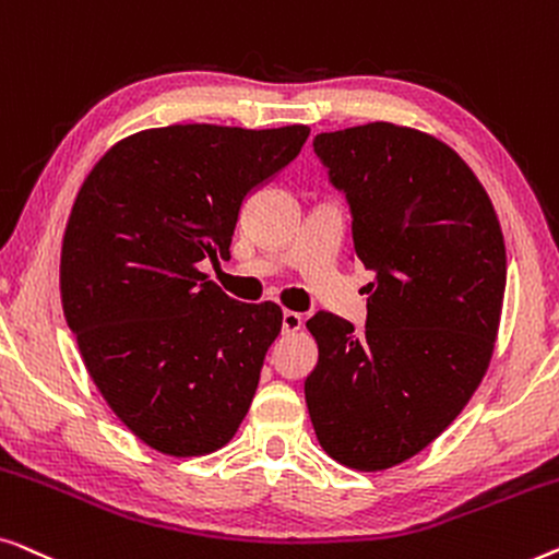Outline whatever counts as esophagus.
Instances as JSON below:
<instances>
[{
  "instance_id": "obj_1",
  "label": "esophagus",
  "mask_w": 559,
  "mask_h": 559,
  "mask_svg": "<svg viewBox=\"0 0 559 559\" xmlns=\"http://www.w3.org/2000/svg\"><path fill=\"white\" fill-rule=\"evenodd\" d=\"M304 326V317L298 311H283V332L286 334H296L301 332Z\"/></svg>"
}]
</instances>
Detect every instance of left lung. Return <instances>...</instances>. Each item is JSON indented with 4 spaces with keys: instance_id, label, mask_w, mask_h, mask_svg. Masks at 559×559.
<instances>
[{
    "instance_id": "obj_1",
    "label": "left lung",
    "mask_w": 559,
    "mask_h": 559,
    "mask_svg": "<svg viewBox=\"0 0 559 559\" xmlns=\"http://www.w3.org/2000/svg\"><path fill=\"white\" fill-rule=\"evenodd\" d=\"M313 152L352 207L355 253L374 271L367 326L319 311L304 395L334 461L397 466L459 418L497 344L507 248L466 162L426 131L374 121L319 133Z\"/></svg>"
}]
</instances>
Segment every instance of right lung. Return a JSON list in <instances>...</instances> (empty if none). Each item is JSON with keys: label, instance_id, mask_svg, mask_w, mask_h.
I'll use <instances>...</instances> for the list:
<instances>
[{"label": "right lung", "instance_id": "obj_1", "mask_svg": "<svg viewBox=\"0 0 559 559\" xmlns=\"http://www.w3.org/2000/svg\"><path fill=\"white\" fill-rule=\"evenodd\" d=\"M309 126L175 123L121 139L78 190L60 298L91 380L126 428L164 455L230 443L283 326L198 263L230 258L242 202L294 162Z\"/></svg>", "mask_w": 559, "mask_h": 559}]
</instances>
